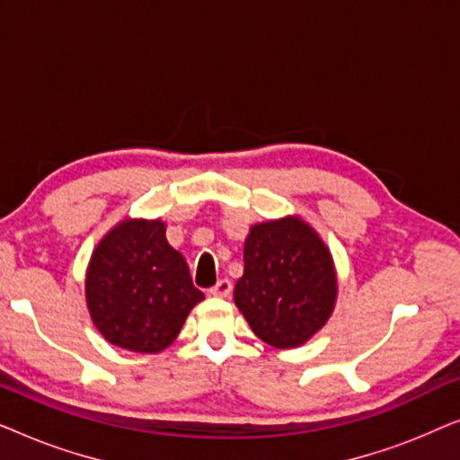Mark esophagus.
<instances>
[{"instance_id":"34e87169","label":"esophagus","mask_w":460,"mask_h":460,"mask_svg":"<svg viewBox=\"0 0 460 460\" xmlns=\"http://www.w3.org/2000/svg\"><path fill=\"white\" fill-rule=\"evenodd\" d=\"M209 293L216 295V297H228V295L232 293V282L228 279L217 280V285L211 287Z\"/></svg>"}]
</instances>
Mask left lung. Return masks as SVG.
Returning a JSON list of instances; mask_svg holds the SVG:
<instances>
[{
  "mask_svg": "<svg viewBox=\"0 0 460 460\" xmlns=\"http://www.w3.org/2000/svg\"><path fill=\"white\" fill-rule=\"evenodd\" d=\"M234 301L257 337L297 348L329 320L337 279L329 249L297 217L257 224L244 241Z\"/></svg>",
  "mask_w": 460,
  "mask_h": 460,
  "instance_id": "8db88e82",
  "label": "left lung"
}]
</instances>
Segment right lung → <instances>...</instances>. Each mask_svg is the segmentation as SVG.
Masks as SVG:
<instances>
[{"label": "right lung", "instance_id": "right-lung-1", "mask_svg": "<svg viewBox=\"0 0 460 460\" xmlns=\"http://www.w3.org/2000/svg\"><path fill=\"white\" fill-rule=\"evenodd\" d=\"M93 324L106 341L155 354L165 349L203 291L192 285L181 253L165 238V224L123 222L98 244L85 279Z\"/></svg>", "mask_w": 460, "mask_h": 460}]
</instances>
